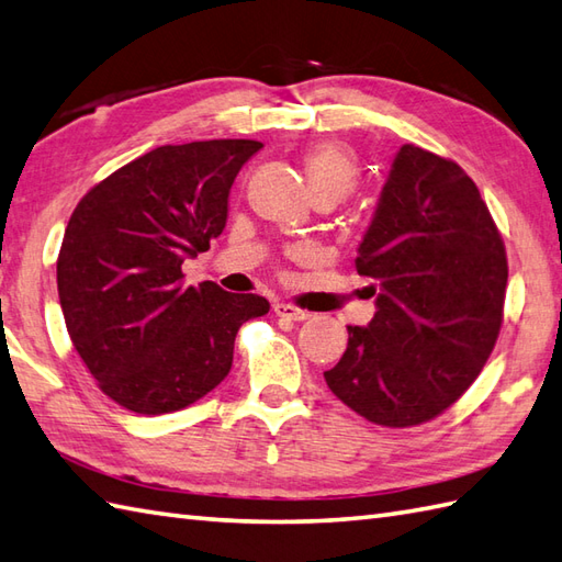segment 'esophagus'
Listing matches in <instances>:
<instances>
[{"instance_id":"34e87169","label":"esophagus","mask_w":562,"mask_h":562,"mask_svg":"<svg viewBox=\"0 0 562 562\" xmlns=\"http://www.w3.org/2000/svg\"><path fill=\"white\" fill-rule=\"evenodd\" d=\"M273 313H277L279 317H285V319H293V322H303L310 317L307 310L297 307V305H291V303H277L273 305Z\"/></svg>"}]
</instances>
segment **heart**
Segmentation results:
<instances>
[{
  "label": "heart",
  "instance_id": "heart-1",
  "mask_svg": "<svg viewBox=\"0 0 562 562\" xmlns=\"http://www.w3.org/2000/svg\"><path fill=\"white\" fill-rule=\"evenodd\" d=\"M305 176L313 192H336L341 199L358 182L356 158L348 148L334 142H319L305 151Z\"/></svg>",
  "mask_w": 562,
  "mask_h": 562
}]
</instances>
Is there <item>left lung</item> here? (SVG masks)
Segmentation results:
<instances>
[{
    "label": "left lung",
    "mask_w": 562,
    "mask_h": 562,
    "mask_svg": "<svg viewBox=\"0 0 562 562\" xmlns=\"http://www.w3.org/2000/svg\"><path fill=\"white\" fill-rule=\"evenodd\" d=\"M356 271L378 285V313L348 327L341 360L324 372L329 390L382 428L438 418L481 375L503 327L507 255L476 182L404 144Z\"/></svg>",
    "instance_id": "left-lung-1"
}]
</instances>
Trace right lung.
Masks as SVG:
<instances>
[{
  "label": "right lung",
  "instance_id": "1",
  "mask_svg": "<svg viewBox=\"0 0 562 562\" xmlns=\"http://www.w3.org/2000/svg\"><path fill=\"white\" fill-rule=\"evenodd\" d=\"M259 148L158 146L74 209L57 257L59 305L83 366L122 408L160 416L194 404L231 372L243 322L269 313L267 297L184 285L182 273L226 228L231 184Z\"/></svg>",
  "mask_w": 562,
  "mask_h": 562
}]
</instances>
